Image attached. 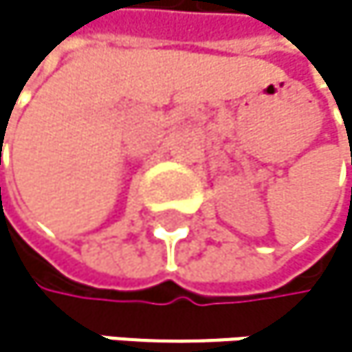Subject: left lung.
Returning a JSON list of instances; mask_svg holds the SVG:
<instances>
[{"instance_id":"left-lung-1","label":"left lung","mask_w":352,"mask_h":352,"mask_svg":"<svg viewBox=\"0 0 352 352\" xmlns=\"http://www.w3.org/2000/svg\"><path fill=\"white\" fill-rule=\"evenodd\" d=\"M342 120H344V118H342ZM344 126H346V135H349V131H351V129H352V122H346Z\"/></svg>"}]
</instances>
